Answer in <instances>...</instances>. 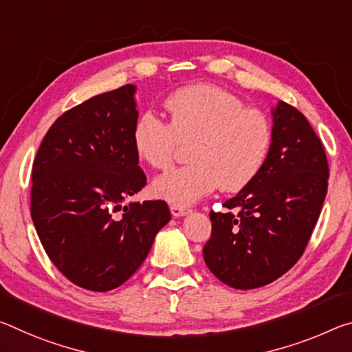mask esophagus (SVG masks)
<instances>
[{"instance_id":"obj_1","label":"esophagus","mask_w":352,"mask_h":352,"mask_svg":"<svg viewBox=\"0 0 352 352\" xmlns=\"http://www.w3.org/2000/svg\"><path fill=\"white\" fill-rule=\"evenodd\" d=\"M188 211H189L188 206H183V205H170V213H172V216H175V217L186 214Z\"/></svg>"}]
</instances>
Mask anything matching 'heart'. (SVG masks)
Returning a JSON list of instances; mask_svg holds the SVG:
<instances>
[{"label":"heart","instance_id":"b5f03b06","mask_svg":"<svg viewBox=\"0 0 352 352\" xmlns=\"http://www.w3.org/2000/svg\"><path fill=\"white\" fill-rule=\"evenodd\" d=\"M169 122L142 114L133 128V147L156 170L174 164L178 147L186 146L188 166L153 182V194L175 205H188L213 191L238 192L260 174L270 155V119L249 108L235 94L211 85L178 89L164 100Z\"/></svg>","mask_w":352,"mask_h":352}]
</instances>
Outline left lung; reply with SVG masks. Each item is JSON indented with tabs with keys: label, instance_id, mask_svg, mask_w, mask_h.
Returning a JSON list of instances; mask_svg holds the SVG:
<instances>
[{
	"label": "left lung",
	"instance_id": "obj_1",
	"mask_svg": "<svg viewBox=\"0 0 352 352\" xmlns=\"http://www.w3.org/2000/svg\"><path fill=\"white\" fill-rule=\"evenodd\" d=\"M272 142L260 174L226 211L211 210L204 246L210 271L236 289L265 287L298 263L327 194L324 147L305 116L278 102Z\"/></svg>",
	"mask_w": 352,
	"mask_h": 352
}]
</instances>
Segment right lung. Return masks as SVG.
<instances>
[{
	"instance_id": "right-lung-1",
	"label": "right lung",
	"mask_w": 352,
	"mask_h": 352,
	"mask_svg": "<svg viewBox=\"0 0 352 352\" xmlns=\"http://www.w3.org/2000/svg\"><path fill=\"white\" fill-rule=\"evenodd\" d=\"M135 91L122 86L65 111L32 163L31 217L38 239L53 265L91 292L126 282L170 221L164 200L120 205L147 183L133 147Z\"/></svg>"
}]
</instances>
